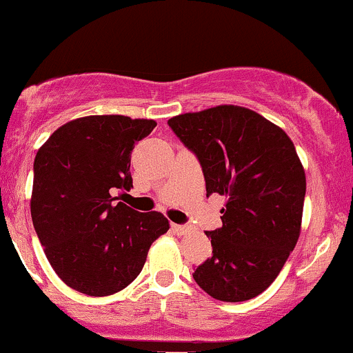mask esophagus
Segmentation results:
<instances>
[{
	"mask_svg": "<svg viewBox=\"0 0 353 353\" xmlns=\"http://www.w3.org/2000/svg\"><path fill=\"white\" fill-rule=\"evenodd\" d=\"M172 228V230L174 232L177 234V236H182V234H185V232H189V225H181V224H172L171 225Z\"/></svg>",
	"mask_w": 353,
	"mask_h": 353,
	"instance_id": "obj_1",
	"label": "esophagus"
}]
</instances>
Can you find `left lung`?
<instances>
[{"label":"left lung","mask_w":353,"mask_h":353,"mask_svg":"<svg viewBox=\"0 0 353 353\" xmlns=\"http://www.w3.org/2000/svg\"><path fill=\"white\" fill-rule=\"evenodd\" d=\"M196 154L208 197H228L222 228L208 230L212 255L192 277L224 302L257 297L275 281L301 236L305 172L279 125L247 108L216 106L168 121Z\"/></svg>","instance_id":"left-lung-1"}]
</instances>
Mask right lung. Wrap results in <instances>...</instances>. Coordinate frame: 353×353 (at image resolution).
Here are the masks:
<instances>
[{
    "mask_svg": "<svg viewBox=\"0 0 353 353\" xmlns=\"http://www.w3.org/2000/svg\"><path fill=\"white\" fill-rule=\"evenodd\" d=\"M152 119L86 116L50 136L34 157L31 219L48 261L71 289L106 297L143 270L149 247L168 232L161 212L116 202L132 188L131 152Z\"/></svg>",
    "mask_w": 353,
    "mask_h": 353,
    "instance_id": "1",
    "label": "right lung"
}]
</instances>
